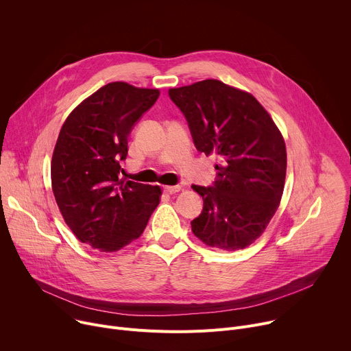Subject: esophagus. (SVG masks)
<instances>
[{
  "label": "esophagus",
  "instance_id": "esophagus-1",
  "mask_svg": "<svg viewBox=\"0 0 351 351\" xmlns=\"http://www.w3.org/2000/svg\"><path fill=\"white\" fill-rule=\"evenodd\" d=\"M179 190H180V186H165L164 187V192L168 195H175L179 192Z\"/></svg>",
  "mask_w": 351,
  "mask_h": 351
}]
</instances>
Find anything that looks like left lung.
Segmentation results:
<instances>
[{"label": "left lung", "instance_id": "1", "mask_svg": "<svg viewBox=\"0 0 351 351\" xmlns=\"http://www.w3.org/2000/svg\"><path fill=\"white\" fill-rule=\"evenodd\" d=\"M183 113L197 151L217 155L211 186L192 184L203 211L192 224L206 245L238 250L256 241L284 189L287 152L277 125L250 93L217 80L168 90Z\"/></svg>", "mask_w": 351, "mask_h": 351}]
</instances>
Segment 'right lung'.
<instances>
[{
  "mask_svg": "<svg viewBox=\"0 0 351 351\" xmlns=\"http://www.w3.org/2000/svg\"><path fill=\"white\" fill-rule=\"evenodd\" d=\"M158 97V89L110 82L61 127L51 158L53 193L70 230L93 249L116 252L140 238L159 204L158 186L120 179L129 136Z\"/></svg>",
  "mask_w": 351,
  "mask_h": 351,
  "instance_id": "1",
  "label": "right lung"
}]
</instances>
